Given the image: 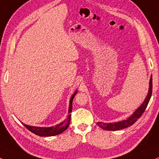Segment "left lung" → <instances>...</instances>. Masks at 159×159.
<instances>
[{
	"instance_id": "1",
	"label": "left lung",
	"mask_w": 159,
	"mask_h": 159,
	"mask_svg": "<svg viewBox=\"0 0 159 159\" xmlns=\"http://www.w3.org/2000/svg\"><path fill=\"white\" fill-rule=\"evenodd\" d=\"M152 76H150V83H149V90L148 93L147 94V97L143 102L142 105L134 111V113L129 116L128 118L125 119V120L118 121V122H110V123H101L97 122V124L98 126H99L101 128L105 130H119L121 129L126 128L131 126L134 124L136 121L138 120L139 118H140L141 116L143 114V113L145 111L147 106H148L149 101H150V97L152 95Z\"/></svg>"
}]
</instances>
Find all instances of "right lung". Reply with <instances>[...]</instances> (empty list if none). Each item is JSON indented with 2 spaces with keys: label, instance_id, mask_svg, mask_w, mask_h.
Here are the masks:
<instances>
[{
  "label": "right lung",
  "instance_id": "obj_1",
  "mask_svg": "<svg viewBox=\"0 0 159 159\" xmlns=\"http://www.w3.org/2000/svg\"><path fill=\"white\" fill-rule=\"evenodd\" d=\"M77 93V90H76L71 96L69 102V107H68V113H70L72 111V102H73V99L75 95ZM70 120V114L68 116L67 119L64 120L60 124L55 125V126L52 127H35V126H30V125H27L23 123V125L26 127L29 131L34 134L35 135H38L40 136H54L56 135L62 134L63 131H65L69 126Z\"/></svg>",
  "mask_w": 159,
  "mask_h": 159
}]
</instances>
